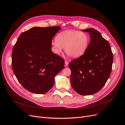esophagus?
<instances>
[{
	"label": "esophagus",
	"instance_id": "1",
	"mask_svg": "<svg viewBox=\"0 0 125 125\" xmlns=\"http://www.w3.org/2000/svg\"><path fill=\"white\" fill-rule=\"evenodd\" d=\"M69 64V62L67 61H65V67H67Z\"/></svg>",
	"mask_w": 125,
	"mask_h": 125
}]
</instances>
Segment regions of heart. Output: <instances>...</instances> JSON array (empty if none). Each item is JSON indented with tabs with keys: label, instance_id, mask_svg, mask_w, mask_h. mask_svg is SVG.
Instances as JSON below:
<instances>
[{
	"label": "heart",
	"instance_id": "1",
	"mask_svg": "<svg viewBox=\"0 0 125 125\" xmlns=\"http://www.w3.org/2000/svg\"><path fill=\"white\" fill-rule=\"evenodd\" d=\"M89 40L87 33L69 30L57 35L56 39L51 42L52 49L54 53L59 55L64 48V51L70 57L77 58L86 51Z\"/></svg>",
	"mask_w": 125,
	"mask_h": 125
}]
</instances>
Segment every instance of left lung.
Returning <instances> with one entry per match:
<instances>
[{
    "label": "left lung",
    "mask_w": 125,
    "mask_h": 125,
    "mask_svg": "<svg viewBox=\"0 0 125 125\" xmlns=\"http://www.w3.org/2000/svg\"><path fill=\"white\" fill-rule=\"evenodd\" d=\"M89 33L90 42L83 55L69 64L71 83L77 93L92 95L104 86L112 70L113 53L109 42L96 30H83Z\"/></svg>",
    "instance_id": "left-lung-1"
}]
</instances>
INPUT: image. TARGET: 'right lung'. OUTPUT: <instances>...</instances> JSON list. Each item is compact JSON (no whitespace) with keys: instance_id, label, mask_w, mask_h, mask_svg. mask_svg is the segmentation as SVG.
<instances>
[{"instance_id":"right-lung-1","label":"right lung","mask_w":125,"mask_h":125,"mask_svg":"<svg viewBox=\"0 0 125 125\" xmlns=\"http://www.w3.org/2000/svg\"><path fill=\"white\" fill-rule=\"evenodd\" d=\"M60 27H34L22 33L13 48L12 67L18 82L28 91L48 92L54 77L64 68V59L51 50Z\"/></svg>"}]
</instances>
